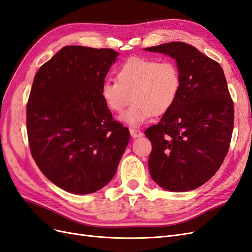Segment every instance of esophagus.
I'll list each match as a JSON object with an SVG mask.
<instances>
[{"mask_svg": "<svg viewBox=\"0 0 252 252\" xmlns=\"http://www.w3.org/2000/svg\"><path fill=\"white\" fill-rule=\"evenodd\" d=\"M130 134H131V136H132V138H139V137H141V136L143 135L142 134V132H140L139 130H137V128H130Z\"/></svg>", "mask_w": 252, "mask_h": 252, "instance_id": "34e87169", "label": "esophagus"}]
</instances>
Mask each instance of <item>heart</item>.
I'll return each mask as SVG.
<instances>
[{"label":"heart","mask_w":252,"mask_h":252,"mask_svg":"<svg viewBox=\"0 0 252 252\" xmlns=\"http://www.w3.org/2000/svg\"><path fill=\"white\" fill-rule=\"evenodd\" d=\"M181 75L174 63L155 59H128L117 71V81H104L100 94L105 105L120 113L134 102L120 120L131 126H140L155 115L167 113L178 97Z\"/></svg>","instance_id":"heart-1"}]
</instances>
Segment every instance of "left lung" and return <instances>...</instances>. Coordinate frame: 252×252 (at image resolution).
I'll return each instance as SVG.
<instances>
[{"mask_svg":"<svg viewBox=\"0 0 252 252\" xmlns=\"http://www.w3.org/2000/svg\"><path fill=\"white\" fill-rule=\"evenodd\" d=\"M174 59L181 75L175 103L147 128L149 172L171 192L198 188L217 173L231 141L234 111L220 64L184 42L145 48Z\"/></svg>","mask_w":252,"mask_h":252,"instance_id":"8db88e82","label":"left lung"}]
</instances>
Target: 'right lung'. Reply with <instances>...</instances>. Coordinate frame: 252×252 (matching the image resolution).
I'll use <instances>...</instances> for the list:
<instances>
[{
    "mask_svg": "<svg viewBox=\"0 0 252 252\" xmlns=\"http://www.w3.org/2000/svg\"><path fill=\"white\" fill-rule=\"evenodd\" d=\"M118 53L110 48H61L35 74L26 110L32 155L47 179L73 194L109 184L130 141L113 120L101 86Z\"/></svg>",
    "mask_w": 252,
    "mask_h": 252,
    "instance_id": "right-lung-1",
    "label": "right lung"
}]
</instances>
